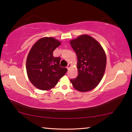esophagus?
<instances>
[{
	"label": "esophagus",
	"instance_id": "34e87169",
	"mask_svg": "<svg viewBox=\"0 0 132 132\" xmlns=\"http://www.w3.org/2000/svg\"><path fill=\"white\" fill-rule=\"evenodd\" d=\"M70 67H71V64H70V63H69V64H68V66H67V67H66V68H67V69H68V70H69V69H70Z\"/></svg>",
	"mask_w": 132,
	"mask_h": 132
}]
</instances>
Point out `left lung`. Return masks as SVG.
Masks as SVG:
<instances>
[{"mask_svg": "<svg viewBox=\"0 0 132 132\" xmlns=\"http://www.w3.org/2000/svg\"><path fill=\"white\" fill-rule=\"evenodd\" d=\"M77 55L79 71L76 79H70L73 87L81 92L93 90L104 76L106 57L97 41L88 35H81L70 41Z\"/></svg>", "mask_w": 132, "mask_h": 132, "instance_id": "obj_1", "label": "left lung"}]
</instances>
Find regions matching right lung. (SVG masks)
Returning <instances> with one entry per match:
<instances>
[{
    "label": "right lung",
    "mask_w": 132,
    "mask_h": 132,
    "mask_svg": "<svg viewBox=\"0 0 132 132\" xmlns=\"http://www.w3.org/2000/svg\"><path fill=\"white\" fill-rule=\"evenodd\" d=\"M61 44L52 37H44L31 48L27 58L26 70L29 80L37 88H53L68 71L60 66L61 57L53 56V51Z\"/></svg>",
    "instance_id": "right-lung-1"
}]
</instances>
